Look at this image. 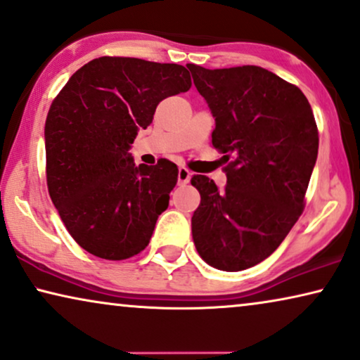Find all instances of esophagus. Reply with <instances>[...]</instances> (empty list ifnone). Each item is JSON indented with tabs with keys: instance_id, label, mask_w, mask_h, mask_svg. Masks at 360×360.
Listing matches in <instances>:
<instances>
[{
	"instance_id": "obj_1",
	"label": "esophagus",
	"mask_w": 360,
	"mask_h": 360,
	"mask_svg": "<svg viewBox=\"0 0 360 360\" xmlns=\"http://www.w3.org/2000/svg\"><path fill=\"white\" fill-rule=\"evenodd\" d=\"M190 179H191V172L188 169H185V167H180L179 174H176V180H179V185L188 184Z\"/></svg>"
}]
</instances>
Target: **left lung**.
<instances>
[{"label":"left lung","mask_w":360,"mask_h":360,"mask_svg":"<svg viewBox=\"0 0 360 360\" xmlns=\"http://www.w3.org/2000/svg\"><path fill=\"white\" fill-rule=\"evenodd\" d=\"M186 67L214 117L211 142L229 162L224 190L205 175L191 179L201 196L193 243L211 267L239 272L267 259L302 214L316 122L302 90L262 67Z\"/></svg>","instance_id":"1"}]
</instances>
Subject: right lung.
Returning <instances> with one entry per match:
<instances>
[{"label": "right lung", "mask_w": 360, "mask_h": 360, "mask_svg": "<svg viewBox=\"0 0 360 360\" xmlns=\"http://www.w3.org/2000/svg\"><path fill=\"white\" fill-rule=\"evenodd\" d=\"M190 86L184 65L100 57L52 101L44 129L49 195L86 252L122 260L149 244L179 169L167 159L136 167L129 149L157 105Z\"/></svg>", "instance_id": "1"}]
</instances>
